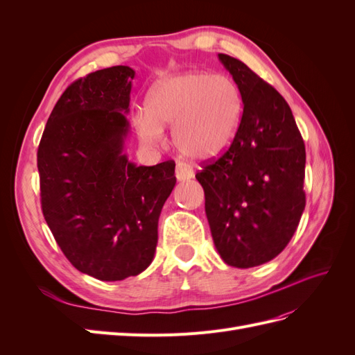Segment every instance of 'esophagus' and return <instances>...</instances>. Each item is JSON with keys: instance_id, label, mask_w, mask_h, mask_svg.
Masks as SVG:
<instances>
[{"instance_id": "esophagus-1", "label": "esophagus", "mask_w": 355, "mask_h": 355, "mask_svg": "<svg viewBox=\"0 0 355 355\" xmlns=\"http://www.w3.org/2000/svg\"><path fill=\"white\" fill-rule=\"evenodd\" d=\"M194 178V170L184 163H178L176 166V179L179 182H185Z\"/></svg>"}]
</instances>
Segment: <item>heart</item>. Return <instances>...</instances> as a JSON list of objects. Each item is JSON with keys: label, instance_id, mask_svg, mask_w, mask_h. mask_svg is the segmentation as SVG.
Here are the masks:
<instances>
[{"label": "heart", "instance_id": "b5f03b06", "mask_svg": "<svg viewBox=\"0 0 355 355\" xmlns=\"http://www.w3.org/2000/svg\"><path fill=\"white\" fill-rule=\"evenodd\" d=\"M241 111L240 90L230 77L188 71L153 85L136 130L142 144L158 146L164 142L163 128L171 125V141L180 154L209 161L234 142Z\"/></svg>", "mask_w": 355, "mask_h": 355}]
</instances>
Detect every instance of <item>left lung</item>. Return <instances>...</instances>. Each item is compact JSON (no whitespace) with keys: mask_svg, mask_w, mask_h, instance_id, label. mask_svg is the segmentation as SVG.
Here are the masks:
<instances>
[{"mask_svg":"<svg viewBox=\"0 0 355 355\" xmlns=\"http://www.w3.org/2000/svg\"><path fill=\"white\" fill-rule=\"evenodd\" d=\"M243 101L237 136L197 180L213 243L225 263L270 262L292 240L305 209V144L292 110L239 59L218 55Z\"/></svg>","mask_w":355,"mask_h":355,"instance_id":"obj_1","label":"left lung"}]
</instances>
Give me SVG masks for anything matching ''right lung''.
<instances>
[{
	"label": "right lung",
	"mask_w": 355,
	"mask_h": 355,
	"mask_svg": "<svg viewBox=\"0 0 355 355\" xmlns=\"http://www.w3.org/2000/svg\"><path fill=\"white\" fill-rule=\"evenodd\" d=\"M135 71L112 67L73 81L38 146L41 207L67 259L102 282L151 265L175 161L136 166L124 154Z\"/></svg>",
	"instance_id": "1"
}]
</instances>
